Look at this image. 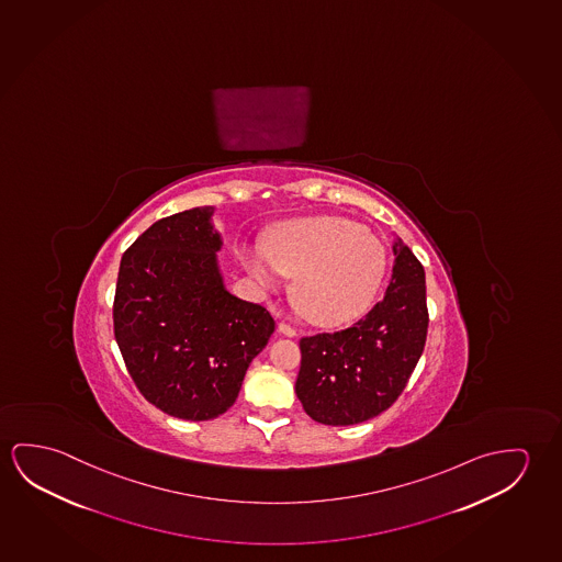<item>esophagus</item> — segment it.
I'll list each match as a JSON object with an SVG mask.
<instances>
[{"label": "esophagus", "instance_id": "1", "mask_svg": "<svg viewBox=\"0 0 562 562\" xmlns=\"http://www.w3.org/2000/svg\"><path fill=\"white\" fill-rule=\"evenodd\" d=\"M278 333H280V335H284V337H295V335H297V333H295V328L294 327H290V325H288V323H278Z\"/></svg>", "mask_w": 562, "mask_h": 562}]
</instances>
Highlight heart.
Masks as SVG:
<instances>
[{"label": "heart", "instance_id": "1", "mask_svg": "<svg viewBox=\"0 0 562 562\" xmlns=\"http://www.w3.org/2000/svg\"><path fill=\"white\" fill-rule=\"evenodd\" d=\"M241 262L262 290L295 277V307L321 327L358 319L380 290L387 252L375 235L335 216L295 220L265 245H243Z\"/></svg>", "mask_w": 562, "mask_h": 562}]
</instances>
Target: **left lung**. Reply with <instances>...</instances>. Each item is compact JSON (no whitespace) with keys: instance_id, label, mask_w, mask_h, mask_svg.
<instances>
[{"instance_id":"8db88e82","label":"left lung","mask_w":562,"mask_h":562,"mask_svg":"<svg viewBox=\"0 0 562 562\" xmlns=\"http://www.w3.org/2000/svg\"><path fill=\"white\" fill-rule=\"evenodd\" d=\"M387 292L352 327L302 338L295 395L315 423L352 426L381 415L403 393L423 356L426 277L413 250L393 241Z\"/></svg>"}]
</instances>
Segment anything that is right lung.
Here are the masks:
<instances>
[{
	"label": "right lung",
	"mask_w": 562,
	"mask_h": 562,
	"mask_svg": "<svg viewBox=\"0 0 562 562\" xmlns=\"http://www.w3.org/2000/svg\"><path fill=\"white\" fill-rule=\"evenodd\" d=\"M214 212L190 207L139 235L122 257L114 295V337L139 393L192 423L234 405L274 333L265 307L225 288Z\"/></svg>",
	"instance_id": "1"
}]
</instances>
